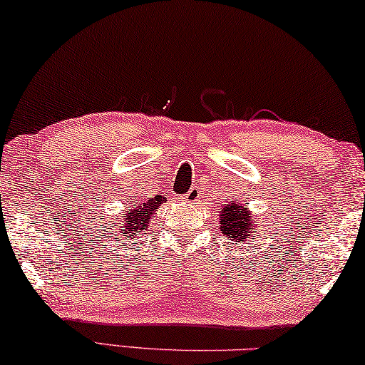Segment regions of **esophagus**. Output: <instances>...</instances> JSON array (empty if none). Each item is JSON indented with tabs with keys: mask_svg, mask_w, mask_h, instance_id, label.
<instances>
[{
	"mask_svg": "<svg viewBox=\"0 0 365 365\" xmlns=\"http://www.w3.org/2000/svg\"><path fill=\"white\" fill-rule=\"evenodd\" d=\"M202 197V189L200 187H197V186H192L189 189V192L187 194H184V199H186L187 202H190V203H194V202H197Z\"/></svg>",
	"mask_w": 365,
	"mask_h": 365,
	"instance_id": "1",
	"label": "esophagus"
}]
</instances>
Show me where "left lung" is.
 I'll return each instance as SVG.
<instances>
[{"label": "left lung", "instance_id": "1", "mask_svg": "<svg viewBox=\"0 0 365 365\" xmlns=\"http://www.w3.org/2000/svg\"><path fill=\"white\" fill-rule=\"evenodd\" d=\"M220 216L221 231L222 234L227 235L229 240L244 242L250 237V234L257 232L250 212H248L245 207L237 205L235 202L227 203V205L221 210Z\"/></svg>", "mask_w": 365, "mask_h": 365}]
</instances>
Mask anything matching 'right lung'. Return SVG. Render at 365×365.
<instances>
[{"mask_svg":"<svg viewBox=\"0 0 365 365\" xmlns=\"http://www.w3.org/2000/svg\"><path fill=\"white\" fill-rule=\"evenodd\" d=\"M166 199L162 195H155L153 199H149L144 203L134 202L133 205L128 208L126 215L123 216V221H118L120 234L123 235L126 240H131L134 235H139L143 231L149 227L152 221V215L157 212V208L165 203Z\"/></svg>","mask_w":365,"mask_h":365,"instance_id":"right-lung-1","label":"right lung"}]
</instances>
